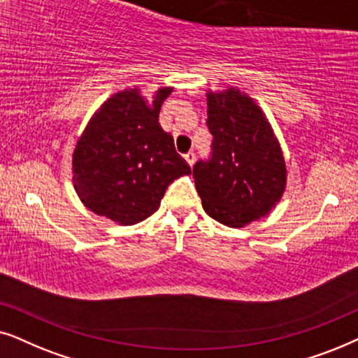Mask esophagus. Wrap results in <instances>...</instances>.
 <instances>
[{
	"label": "esophagus",
	"mask_w": 358,
	"mask_h": 358,
	"mask_svg": "<svg viewBox=\"0 0 358 358\" xmlns=\"http://www.w3.org/2000/svg\"><path fill=\"white\" fill-rule=\"evenodd\" d=\"M185 160L188 162L189 166H193V165H194V160H196V155H194L193 152H188V154L185 155Z\"/></svg>",
	"instance_id": "34e87169"
}]
</instances>
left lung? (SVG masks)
Listing matches in <instances>:
<instances>
[{"mask_svg":"<svg viewBox=\"0 0 358 358\" xmlns=\"http://www.w3.org/2000/svg\"><path fill=\"white\" fill-rule=\"evenodd\" d=\"M213 157L193 169L203 209L217 222L244 227L273 211L287 189V164L271 124L239 88L206 93Z\"/></svg>","mask_w":358,"mask_h":358,"instance_id":"8db88e82","label":"left lung"}]
</instances>
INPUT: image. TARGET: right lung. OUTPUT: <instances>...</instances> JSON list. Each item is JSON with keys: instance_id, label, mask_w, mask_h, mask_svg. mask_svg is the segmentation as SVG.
<instances>
[{"instance_id": "1", "label": "right lung", "mask_w": 358, "mask_h": 358, "mask_svg": "<svg viewBox=\"0 0 358 358\" xmlns=\"http://www.w3.org/2000/svg\"><path fill=\"white\" fill-rule=\"evenodd\" d=\"M162 87L149 101L139 87L109 96L90 119L71 155V182L80 201L119 226L152 216L173 180L192 173L162 129Z\"/></svg>"}]
</instances>
